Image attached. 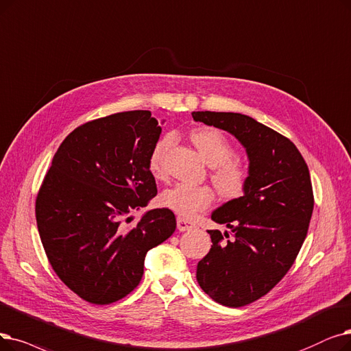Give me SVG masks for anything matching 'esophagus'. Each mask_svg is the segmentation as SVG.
Instances as JSON below:
<instances>
[{"mask_svg": "<svg viewBox=\"0 0 351 351\" xmlns=\"http://www.w3.org/2000/svg\"><path fill=\"white\" fill-rule=\"evenodd\" d=\"M192 228H195V223L192 222V221H189V219H185V218H178V230L180 231V232H184V231H189V230H192Z\"/></svg>", "mask_w": 351, "mask_h": 351, "instance_id": "esophagus-1", "label": "esophagus"}]
</instances>
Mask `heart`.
<instances>
[{
    "instance_id": "obj_1",
    "label": "heart",
    "mask_w": 351,
    "mask_h": 351,
    "mask_svg": "<svg viewBox=\"0 0 351 351\" xmlns=\"http://www.w3.org/2000/svg\"><path fill=\"white\" fill-rule=\"evenodd\" d=\"M193 145L199 150L210 169V180L218 193L226 199H237L247 191L250 184V165L234 155V146L226 136L213 128H201L191 133ZM173 136L160 138L149 155V171L156 178L165 173V158L172 146ZM213 201L212 191L205 186L176 184L160 195V204L182 218H193L206 209Z\"/></svg>"
}]
</instances>
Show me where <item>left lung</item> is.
<instances>
[{
  "label": "left lung",
  "mask_w": 351,
  "mask_h": 351,
  "mask_svg": "<svg viewBox=\"0 0 351 351\" xmlns=\"http://www.w3.org/2000/svg\"><path fill=\"white\" fill-rule=\"evenodd\" d=\"M192 117L235 136L248 155L245 193L210 215L234 238L208 231L212 245L196 268L197 282L213 301L243 307L282 280L307 237L314 208L308 166L291 141L250 116L193 112Z\"/></svg>",
  "instance_id": "obj_1"
}]
</instances>
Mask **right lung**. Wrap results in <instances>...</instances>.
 Listing matches in <instances>:
<instances>
[{
    "mask_svg": "<svg viewBox=\"0 0 351 351\" xmlns=\"http://www.w3.org/2000/svg\"><path fill=\"white\" fill-rule=\"evenodd\" d=\"M160 133L149 110L87 121L60 145L44 176L36 199L44 251L58 278L91 304L132 293L147 251L175 232L167 208L147 210L130 230L121 225L158 193L149 155Z\"/></svg>",
    "mask_w": 351,
    "mask_h": 351,
    "instance_id": "obj_1",
    "label": "right lung"
}]
</instances>
